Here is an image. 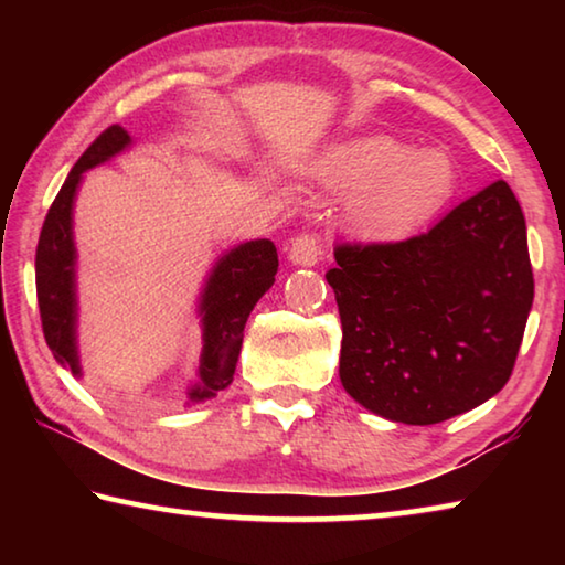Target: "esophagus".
I'll list each match as a JSON object with an SVG mask.
<instances>
[{
  "mask_svg": "<svg viewBox=\"0 0 565 565\" xmlns=\"http://www.w3.org/2000/svg\"><path fill=\"white\" fill-rule=\"evenodd\" d=\"M321 259V242L317 234H299L289 244V262L294 266H313Z\"/></svg>",
  "mask_w": 565,
  "mask_h": 565,
  "instance_id": "34e87169",
  "label": "esophagus"
}]
</instances>
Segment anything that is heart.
<instances>
[{"instance_id":"heart-1","label":"heart","mask_w":565,"mask_h":565,"mask_svg":"<svg viewBox=\"0 0 565 565\" xmlns=\"http://www.w3.org/2000/svg\"><path fill=\"white\" fill-rule=\"evenodd\" d=\"M313 177L347 189L343 224L353 232L396 238L416 232L451 202L458 169L444 149H411L388 134L329 145L313 159Z\"/></svg>"}]
</instances>
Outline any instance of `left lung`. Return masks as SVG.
<instances>
[{
    "label": "left lung",
    "instance_id": "obj_1",
    "mask_svg": "<svg viewBox=\"0 0 565 565\" xmlns=\"http://www.w3.org/2000/svg\"><path fill=\"white\" fill-rule=\"evenodd\" d=\"M333 256L339 376L363 408L431 426L505 386L533 303L525 218L505 181L466 199L431 232L339 246Z\"/></svg>",
    "mask_w": 565,
    "mask_h": 565
}]
</instances>
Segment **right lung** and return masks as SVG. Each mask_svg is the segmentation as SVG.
<instances>
[{"instance_id":"right-lung-1","label":"right lung","mask_w":565,"mask_h":565,"mask_svg":"<svg viewBox=\"0 0 565 565\" xmlns=\"http://www.w3.org/2000/svg\"><path fill=\"white\" fill-rule=\"evenodd\" d=\"M134 145L129 131L114 124L102 131L94 145L72 167L70 177L56 194L44 218L36 244V301H40L46 347L56 363L82 379L79 361V299H76V244H74V202L84 171L102 167ZM279 269V256L269 238L236 244L214 262L206 274L196 301L202 323V356L196 379L186 388V406L214 398L234 381L236 361L242 353L244 327L256 301L271 289Z\"/></svg>"}]
</instances>
